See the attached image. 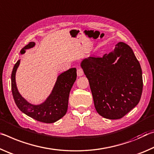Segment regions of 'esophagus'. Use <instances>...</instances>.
Segmentation results:
<instances>
[{
    "label": "esophagus",
    "mask_w": 154,
    "mask_h": 154,
    "mask_svg": "<svg viewBox=\"0 0 154 154\" xmlns=\"http://www.w3.org/2000/svg\"><path fill=\"white\" fill-rule=\"evenodd\" d=\"M83 74H84V72H83V69L82 68H79V69H77L78 76H82Z\"/></svg>",
    "instance_id": "obj_1"
}]
</instances>
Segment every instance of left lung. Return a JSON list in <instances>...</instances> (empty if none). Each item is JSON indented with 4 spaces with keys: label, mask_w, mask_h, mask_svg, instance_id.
<instances>
[{
    "label": "left lung",
    "mask_w": 154,
    "mask_h": 154,
    "mask_svg": "<svg viewBox=\"0 0 154 154\" xmlns=\"http://www.w3.org/2000/svg\"><path fill=\"white\" fill-rule=\"evenodd\" d=\"M81 67L89 80L95 109L103 117L121 119L138 104L143 86L142 69L126 44L119 42L114 51L102 57L85 59Z\"/></svg>",
    "instance_id": "obj_1"
}]
</instances>
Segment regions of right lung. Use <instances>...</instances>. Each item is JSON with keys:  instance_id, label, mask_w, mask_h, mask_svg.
Here are the masks:
<instances>
[{"instance_id": "right-lung-1", "label": "right lung", "mask_w": 154, "mask_h": 154, "mask_svg": "<svg viewBox=\"0 0 154 154\" xmlns=\"http://www.w3.org/2000/svg\"><path fill=\"white\" fill-rule=\"evenodd\" d=\"M35 44V42H30L22 49L20 53H25V50L31 48ZM20 62V60H17L11 73V91L17 108L29 117L40 122L51 123L62 118L67 112L69 92L77 77L76 69L71 68L60 74L46 101L41 104L34 105L22 97L17 89L16 73Z\"/></svg>"}]
</instances>
